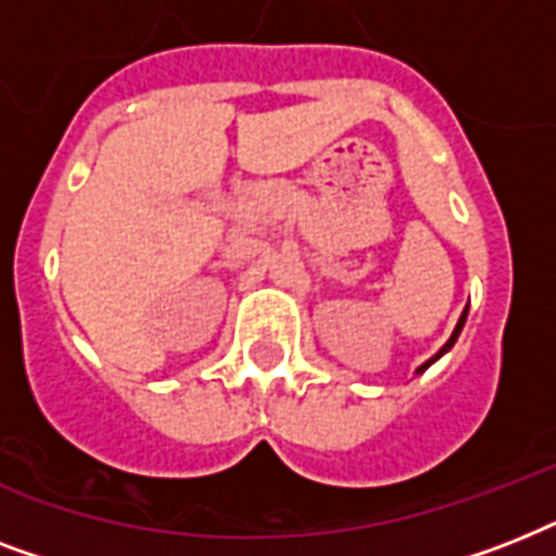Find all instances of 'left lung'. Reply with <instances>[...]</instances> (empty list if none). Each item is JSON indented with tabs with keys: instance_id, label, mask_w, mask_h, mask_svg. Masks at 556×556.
Wrapping results in <instances>:
<instances>
[{
	"instance_id": "obj_1",
	"label": "left lung",
	"mask_w": 556,
	"mask_h": 556,
	"mask_svg": "<svg viewBox=\"0 0 556 556\" xmlns=\"http://www.w3.org/2000/svg\"><path fill=\"white\" fill-rule=\"evenodd\" d=\"M465 320H467V308H465V312H462V317H458L456 329H453V334H450V340H447V343H444V346H441L439 352H435V355H432L430 361H427V364H421V366H418V369H415V375H421V371H424V369H430V366L435 364V361H439L441 355H447L450 349H453V343H456V340H458V334H462V329H465Z\"/></svg>"
}]
</instances>
